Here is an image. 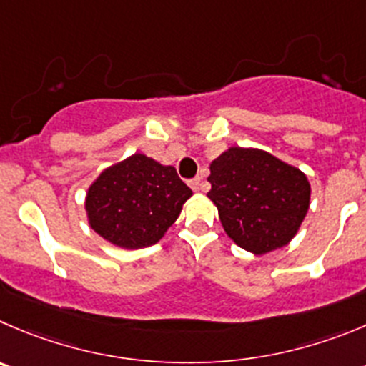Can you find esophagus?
<instances>
[{
    "mask_svg": "<svg viewBox=\"0 0 366 366\" xmlns=\"http://www.w3.org/2000/svg\"><path fill=\"white\" fill-rule=\"evenodd\" d=\"M190 189L194 190V192H199V190H203V183H201V177H194V179L189 181Z\"/></svg>",
    "mask_w": 366,
    "mask_h": 366,
    "instance_id": "1",
    "label": "esophagus"
}]
</instances>
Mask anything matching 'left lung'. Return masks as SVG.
Returning a JSON list of instances; mask_svg holds the SVG:
<instances>
[{"instance_id":"left-lung-1","label":"left lung","mask_w":366,"mask_h":366,"mask_svg":"<svg viewBox=\"0 0 366 366\" xmlns=\"http://www.w3.org/2000/svg\"><path fill=\"white\" fill-rule=\"evenodd\" d=\"M208 181L226 235L253 255L290 244L311 204L305 172L257 147H229L210 163Z\"/></svg>"}]
</instances>
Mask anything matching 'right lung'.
<instances>
[{
	"instance_id": "right-lung-1",
	"label": "right lung",
	"mask_w": 366,
	"mask_h": 366,
	"mask_svg": "<svg viewBox=\"0 0 366 366\" xmlns=\"http://www.w3.org/2000/svg\"><path fill=\"white\" fill-rule=\"evenodd\" d=\"M192 190L172 165L137 152L97 176L86 192L88 224L104 241L122 249L159 242L179 217Z\"/></svg>"
}]
</instances>
